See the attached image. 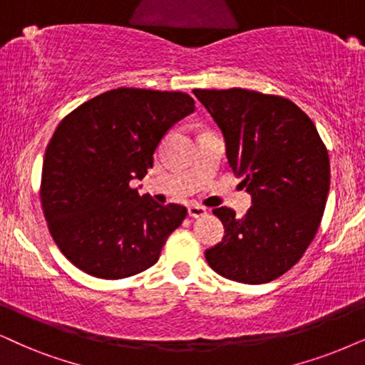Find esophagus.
<instances>
[{
	"mask_svg": "<svg viewBox=\"0 0 365 365\" xmlns=\"http://www.w3.org/2000/svg\"><path fill=\"white\" fill-rule=\"evenodd\" d=\"M188 215L193 217V219H198V217L207 215V209H205V207L198 205V204H190V205H188Z\"/></svg>",
	"mask_w": 365,
	"mask_h": 365,
	"instance_id": "1",
	"label": "esophagus"
}]
</instances>
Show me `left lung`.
Returning <instances> with one entry per match:
<instances>
[{"label": "left lung", "mask_w": 365, "mask_h": 365, "mask_svg": "<svg viewBox=\"0 0 365 365\" xmlns=\"http://www.w3.org/2000/svg\"><path fill=\"white\" fill-rule=\"evenodd\" d=\"M193 94L222 131L230 168L252 198L241 219L227 207L214 209L224 237L205 259L227 279L269 283L315 237L330 188L329 153L312 119L289 99L239 87Z\"/></svg>", "instance_id": "left-lung-1"}]
</instances>
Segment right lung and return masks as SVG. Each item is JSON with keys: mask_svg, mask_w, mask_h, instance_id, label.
Here are the masks:
<instances>
[{"mask_svg": "<svg viewBox=\"0 0 365 365\" xmlns=\"http://www.w3.org/2000/svg\"><path fill=\"white\" fill-rule=\"evenodd\" d=\"M195 110L185 92L119 87L60 121L41 170L40 200L62 255L84 273L121 279L158 261L183 205H160L131 185L153 167L167 131Z\"/></svg>", "mask_w": 365, "mask_h": 365, "instance_id": "add662e5", "label": "right lung"}]
</instances>
